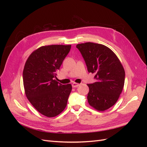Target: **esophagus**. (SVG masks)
I'll use <instances>...</instances> for the list:
<instances>
[{
  "instance_id": "obj_1",
  "label": "esophagus",
  "mask_w": 147,
  "mask_h": 147,
  "mask_svg": "<svg viewBox=\"0 0 147 147\" xmlns=\"http://www.w3.org/2000/svg\"><path fill=\"white\" fill-rule=\"evenodd\" d=\"M72 85L73 88H76V87H77V86H78L80 85V84L77 83H73Z\"/></svg>"
}]
</instances>
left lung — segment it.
<instances>
[{
  "mask_svg": "<svg viewBox=\"0 0 147 147\" xmlns=\"http://www.w3.org/2000/svg\"><path fill=\"white\" fill-rule=\"evenodd\" d=\"M85 61L88 72L95 74L96 82L88 84L89 104L99 112L117 102L124 84L125 72L118 57L104 45L86 42L77 45Z\"/></svg>",
  "mask_w": 147,
  "mask_h": 147,
  "instance_id": "left-lung-1",
  "label": "left lung"
}]
</instances>
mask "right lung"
<instances>
[{
  "label": "right lung",
  "mask_w": 147,
  "mask_h": 147,
  "mask_svg": "<svg viewBox=\"0 0 147 147\" xmlns=\"http://www.w3.org/2000/svg\"><path fill=\"white\" fill-rule=\"evenodd\" d=\"M70 48V45L42 46L31 53L25 63L23 77L26 96L45 117L58 115L67 103L72 85L62 84L55 78Z\"/></svg>",
  "instance_id": "add662e5"
}]
</instances>
